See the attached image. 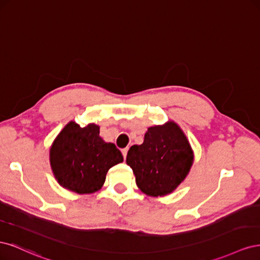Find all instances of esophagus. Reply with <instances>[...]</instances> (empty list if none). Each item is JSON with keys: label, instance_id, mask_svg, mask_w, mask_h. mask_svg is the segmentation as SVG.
<instances>
[{"label": "esophagus", "instance_id": "obj_1", "mask_svg": "<svg viewBox=\"0 0 260 260\" xmlns=\"http://www.w3.org/2000/svg\"><path fill=\"white\" fill-rule=\"evenodd\" d=\"M128 147H125V148H122L121 149V153H122V155H123V158L125 159V157H127V154H128Z\"/></svg>", "mask_w": 260, "mask_h": 260}]
</instances>
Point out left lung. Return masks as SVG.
I'll return each mask as SVG.
<instances>
[{
  "label": "left lung",
  "mask_w": 260,
  "mask_h": 260,
  "mask_svg": "<svg viewBox=\"0 0 260 260\" xmlns=\"http://www.w3.org/2000/svg\"><path fill=\"white\" fill-rule=\"evenodd\" d=\"M193 158L184 133L177 123L169 121L148 128L144 142L130 147L125 161L141 191L162 196L171 193L185 179Z\"/></svg>",
  "instance_id": "left-lung-1"
}]
</instances>
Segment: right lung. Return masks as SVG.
I'll return each instance as SVG.
<instances>
[{"label": "right lung", "instance_id": "right-lung-1", "mask_svg": "<svg viewBox=\"0 0 260 260\" xmlns=\"http://www.w3.org/2000/svg\"><path fill=\"white\" fill-rule=\"evenodd\" d=\"M123 160L114 143L100 137V127L91 123L84 128L70 121L60 131L50 151L53 174L58 183L78 194L99 191L109 168Z\"/></svg>", "mask_w": 260, "mask_h": 260}]
</instances>
